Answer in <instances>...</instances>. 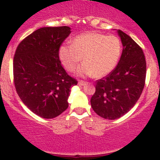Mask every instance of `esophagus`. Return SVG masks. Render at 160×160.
I'll return each mask as SVG.
<instances>
[{
    "label": "esophagus",
    "mask_w": 160,
    "mask_h": 160,
    "mask_svg": "<svg viewBox=\"0 0 160 160\" xmlns=\"http://www.w3.org/2000/svg\"><path fill=\"white\" fill-rule=\"evenodd\" d=\"M85 84H86V82H85V81H83V80L78 81V85H85Z\"/></svg>",
    "instance_id": "34e87169"
}]
</instances>
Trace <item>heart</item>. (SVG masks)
Here are the masks:
<instances>
[{
    "label": "heart",
    "mask_w": 160,
    "mask_h": 160,
    "mask_svg": "<svg viewBox=\"0 0 160 160\" xmlns=\"http://www.w3.org/2000/svg\"><path fill=\"white\" fill-rule=\"evenodd\" d=\"M121 52V42L116 36L87 32L75 37L72 44H62L59 48V58L64 67L72 72L83 57L84 63L78 73L102 78L115 68Z\"/></svg>",
    "instance_id": "1"
}]
</instances>
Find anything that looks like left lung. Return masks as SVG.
<instances>
[{"label": "left lung", "instance_id": "8db88e82", "mask_svg": "<svg viewBox=\"0 0 160 160\" xmlns=\"http://www.w3.org/2000/svg\"><path fill=\"white\" fill-rule=\"evenodd\" d=\"M123 45L117 66L96 81L91 105L106 119H116L128 112L140 97L145 85L146 62L142 49L122 31L118 30Z\"/></svg>", "mask_w": 160, "mask_h": 160}]
</instances>
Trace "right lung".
<instances>
[{"mask_svg":"<svg viewBox=\"0 0 160 160\" xmlns=\"http://www.w3.org/2000/svg\"><path fill=\"white\" fill-rule=\"evenodd\" d=\"M70 34L68 26L39 28L23 39L15 51L16 91L23 103L42 118H55L65 111L71 87L78 83L59 58V48Z\"/></svg>","mask_w":160,"mask_h":160,"instance_id":"add662e5","label":"right lung"}]
</instances>
